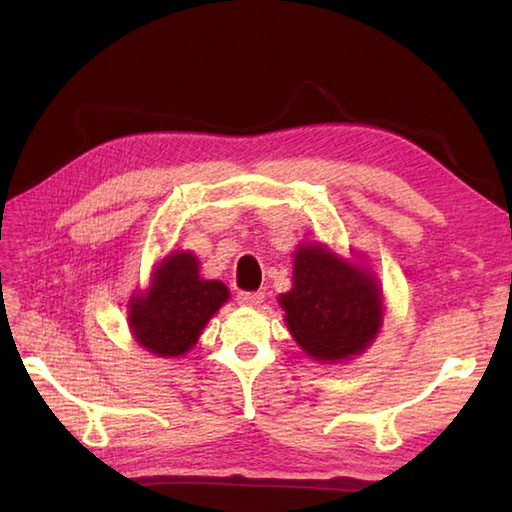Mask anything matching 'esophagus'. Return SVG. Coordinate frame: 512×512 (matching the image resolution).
Masks as SVG:
<instances>
[{"mask_svg": "<svg viewBox=\"0 0 512 512\" xmlns=\"http://www.w3.org/2000/svg\"><path fill=\"white\" fill-rule=\"evenodd\" d=\"M264 299H266L264 292H239V295H237V301L242 303V306H248V308L262 306Z\"/></svg>", "mask_w": 512, "mask_h": 512, "instance_id": "esophagus-1", "label": "esophagus"}]
</instances>
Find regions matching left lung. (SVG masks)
Segmentation results:
<instances>
[{"instance_id": "1", "label": "left lung", "mask_w": 512, "mask_h": 512, "mask_svg": "<svg viewBox=\"0 0 512 512\" xmlns=\"http://www.w3.org/2000/svg\"><path fill=\"white\" fill-rule=\"evenodd\" d=\"M292 266V288L277 299L292 339L317 363L363 354L385 321L374 270L321 242L299 244Z\"/></svg>"}]
</instances>
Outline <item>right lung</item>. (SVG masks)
Masks as SVG:
<instances>
[{
    "instance_id": "right-lung-1",
    "label": "right lung",
    "mask_w": 512,
    "mask_h": 512,
    "mask_svg": "<svg viewBox=\"0 0 512 512\" xmlns=\"http://www.w3.org/2000/svg\"><path fill=\"white\" fill-rule=\"evenodd\" d=\"M231 297L217 279L200 275L191 250H171L151 270L149 286L127 303L134 341L158 358H180L198 343L206 323Z\"/></svg>"
}]
</instances>
